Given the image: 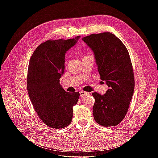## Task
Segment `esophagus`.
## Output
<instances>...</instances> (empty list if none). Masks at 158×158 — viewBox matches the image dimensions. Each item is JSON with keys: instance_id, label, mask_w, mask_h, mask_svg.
<instances>
[{"instance_id": "obj_1", "label": "esophagus", "mask_w": 158, "mask_h": 158, "mask_svg": "<svg viewBox=\"0 0 158 158\" xmlns=\"http://www.w3.org/2000/svg\"><path fill=\"white\" fill-rule=\"evenodd\" d=\"M79 94H80V96H81V97H84V96H87V95H88V94H89V93H88V92H83V91L80 92H79Z\"/></svg>"}]
</instances>
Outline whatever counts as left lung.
Here are the masks:
<instances>
[{
  "mask_svg": "<svg viewBox=\"0 0 158 158\" xmlns=\"http://www.w3.org/2000/svg\"><path fill=\"white\" fill-rule=\"evenodd\" d=\"M94 54L100 79L109 89L105 94L94 92L93 115L102 126H114L125 117L135 89L132 62L126 46L110 32L92 34L82 39Z\"/></svg>",
  "mask_w": 158,
  "mask_h": 158,
  "instance_id": "1",
  "label": "left lung"
}]
</instances>
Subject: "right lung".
Instances as JSON below:
<instances>
[{
  "mask_svg": "<svg viewBox=\"0 0 158 158\" xmlns=\"http://www.w3.org/2000/svg\"><path fill=\"white\" fill-rule=\"evenodd\" d=\"M80 36L71 39L48 40L37 47L29 62L27 89L39 118L56 129L66 127L73 119V106L79 93H69L60 84L64 73L65 54Z\"/></svg>",
  "mask_w": 158,
  "mask_h": 158,
  "instance_id": "1",
  "label": "right lung"
}]
</instances>
